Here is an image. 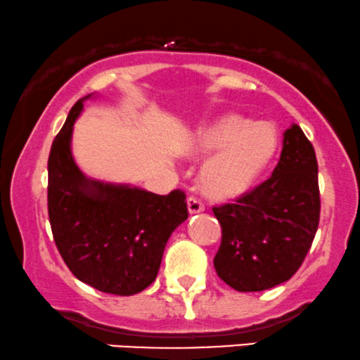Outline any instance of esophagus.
<instances>
[{"label":"esophagus","instance_id":"34e87169","mask_svg":"<svg viewBox=\"0 0 360 360\" xmlns=\"http://www.w3.org/2000/svg\"><path fill=\"white\" fill-rule=\"evenodd\" d=\"M188 211L191 214L202 213V211H205V205L196 198H188Z\"/></svg>","mask_w":360,"mask_h":360}]
</instances>
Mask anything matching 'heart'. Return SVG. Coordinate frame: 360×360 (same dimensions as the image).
I'll return each instance as SVG.
<instances>
[{
	"instance_id": "heart-1",
	"label": "heart",
	"mask_w": 360,
	"mask_h": 360,
	"mask_svg": "<svg viewBox=\"0 0 360 360\" xmlns=\"http://www.w3.org/2000/svg\"><path fill=\"white\" fill-rule=\"evenodd\" d=\"M280 146L271 122H253L235 114L219 115L198 127L189 139L188 154L211 155L201 169V188L214 199H235L250 193L274 162Z\"/></svg>"
}]
</instances>
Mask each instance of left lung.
<instances>
[{"label": "left lung", "instance_id": "left-lung-1", "mask_svg": "<svg viewBox=\"0 0 360 360\" xmlns=\"http://www.w3.org/2000/svg\"><path fill=\"white\" fill-rule=\"evenodd\" d=\"M221 224L216 274L238 292H262L295 275L319 228V166L314 146L293 124L274 174L233 205L213 207Z\"/></svg>", "mask_w": 360, "mask_h": 360}]
</instances>
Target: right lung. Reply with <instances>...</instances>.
Masks as SVG:
<instances>
[{
	"instance_id": "1",
	"label": "right lung",
	"mask_w": 360,
	"mask_h": 360,
	"mask_svg": "<svg viewBox=\"0 0 360 360\" xmlns=\"http://www.w3.org/2000/svg\"><path fill=\"white\" fill-rule=\"evenodd\" d=\"M72 107L49 158V216L63 262L80 281L114 295H136L158 276L169 236L188 219L183 191L167 196L86 177L72 154Z\"/></svg>"
}]
</instances>
